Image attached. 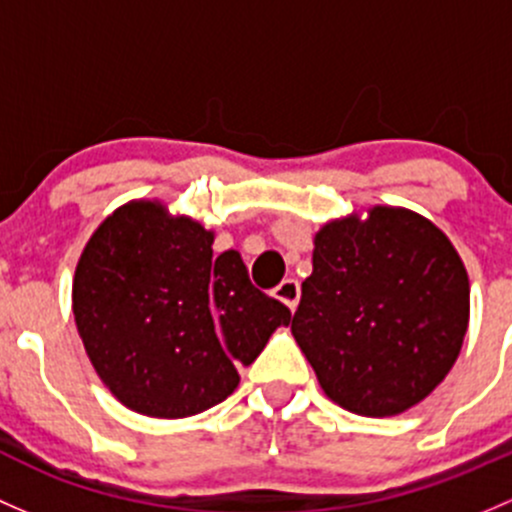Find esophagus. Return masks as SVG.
Wrapping results in <instances>:
<instances>
[{"label":"esophagus","mask_w":512,"mask_h":512,"mask_svg":"<svg viewBox=\"0 0 512 512\" xmlns=\"http://www.w3.org/2000/svg\"><path fill=\"white\" fill-rule=\"evenodd\" d=\"M273 295H276L281 303H286L288 308L295 310V305H298L300 300V286L298 281H293V278H286V281H281L276 286V291H273Z\"/></svg>","instance_id":"obj_1"}]
</instances>
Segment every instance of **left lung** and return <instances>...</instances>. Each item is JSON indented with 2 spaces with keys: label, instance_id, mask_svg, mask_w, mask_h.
I'll return each mask as SVG.
<instances>
[{
  "label": "left lung",
  "instance_id": "obj_1",
  "mask_svg": "<svg viewBox=\"0 0 512 512\" xmlns=\"http://www.w3.org/2000/svg\"><path fill=\"white\" fill-rule=\"evenodd\" d=\"M291 333L320 387L360 416H397L458 360L471 286L449 236L404 207L333 219L313 239Z\"/></svg>",
  "mask_w": 512,
  "mask_h": 512
}]
</instances>
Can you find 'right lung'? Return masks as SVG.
I'll return each instance as SVG.
<instances>
[{"label": "right lung", "instance_id": "right-lung-1", "mask_svg": "<svg viewBox=\"0 0 512 512\" xmlns=\"http://www.w3.org/2000/svg\"><path fill=\"white\" fill-rule=\"evenodd\" d=\"M160 199H133L93 231L73 276V318L115 399L155 419L207 412L239 387L291 310L249 281L239 251Z\"/></svg>", "mask_w": 512, "mask_h": 512}]
</instances>
